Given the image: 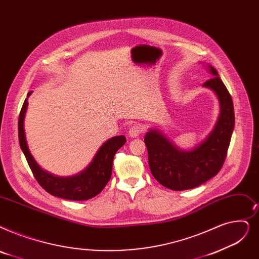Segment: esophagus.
Wrapping results in <instances>:
<instances>
[{
    "label": "esophagus",
    "mask_w": 259,
    "mask_h": 259,
    "mask_svg": "<svg viewBox=\"0 0 259 259\" xmlns=\"http://www.w3.org/2000/svg\"><path fill=\"white\" fill-rule=\"evenodd\" d=\"M142 132H143L142 125L139 122H136V123H133V125H131L128 134H129L130 138H137V137L140 136Z\"/></svg>",
    "instance_id": "obj_1"
}]
</instances>
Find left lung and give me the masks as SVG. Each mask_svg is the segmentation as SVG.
I'll use <instances>...</instances> for the list:
<instances>
[{"instance_id":"8db88e82","label":"left lung","mask_w":259,"mask_h":259,"mask_svg":"<svg viewBox=\"0 0 259 259\" xmlns=\"http://www.w3.org/2000/svg\"><path fill=\"white\" fill-rule=\"evenodd\" d=\"M208 69L211 78L203 87L217 95L220 114L207 138L190 151L179 149L155 129L146 133L144 139L152 176L160 184L172 190L192 189L203 184L220 171L227 157L235 125L233 100L218 72L211 65Z\"/></svg>"}]
</instances>
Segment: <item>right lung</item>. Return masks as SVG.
Segmentation results:
<instances>
[{
  "instance_id": "1",
  "label": "right lung",
  "mask_w": 259,
  "mask_h": 259,
  "mask_svg": "<svg viewBox=\"0 0 259 259\" xmlns=\"http://www.w3.org/2000/svg\"><path fill=\"white\" fill-rule=\"evenodd\" d=\"M31 93V91L28 92L27 97ZM27 106L28 100L26 98L19 116V143L37 182L49 194L61 199L83 201L97 196L109 182L114 155L121 146L125 145L126 138L123 136L114 137L104 143L92 162L78 175L65 178L56 177L43 170L28 149L24 131V118Z\"/></svg>"
}]
</instances>
